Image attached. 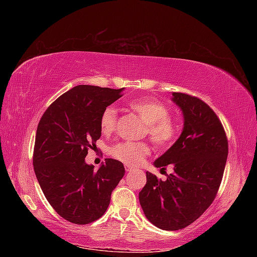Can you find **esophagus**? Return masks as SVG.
<instances>
[{
  "label": "esophagus",
  "instance_id": "34e87169",
  "mask_svg": "<svg viewBox=\"0 0 257 257\" xmlns=\"http://www.w3.org/2000/svg\"><path fill=\"white\" fill-rule=\"evenodd\" d=\"M124 169H125V171H133L134 170V167H130V166H128V165H125L124 166Z\"/></svg>",
  "mask_w": 257,
  "mask_h": 257
}]
</instances>
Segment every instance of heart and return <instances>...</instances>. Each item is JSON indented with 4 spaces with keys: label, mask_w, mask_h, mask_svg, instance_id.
Instances as JSON below:
<instances>
[{
    "label": "heart",
    "mask_w": 257,
    "mask_h": 257,
    "mask_svg": "<svg viewBox=\"0 0 257 257\" xmlns=\"http://www.w3.org/2000/svg\"><path fill=\"white\" fill-rule=\"evenodd\" d=\"M129 106L146 122V134L158 148L165 149L173 144L178 135V124L169 117L168 108L163 103L150 98H139L130 101ZM99 123L102 133L113 132L117 123V113L113 107L103 109ZM149 152L150 148L146 143L122 141L110 148L111 157L129 166L138 165Z\"/></svg>",
    "instance_id": "b5f03b06"
}]
</instances>
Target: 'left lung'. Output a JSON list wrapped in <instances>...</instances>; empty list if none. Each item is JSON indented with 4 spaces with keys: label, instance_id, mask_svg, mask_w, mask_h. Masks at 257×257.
<instances>
[{
    "label": "left lung",
    "instance_id": "8db88e82",
    "mask_svg": "<svg viewBox=\"0 0 257 257\" xmlns=\"http://www.w3.org/2000/svg\"><path fill=\"white\" fill-rule=\"evenodd\" d=\"M184 123L179 139L155 161L156 168L173 166L167 180L147 173L139 192L147 219L161 230L177 231L190 225L211 205L220 188L228 144L219 117L198 97L173 92Z\"/></svg>",
    "mask_w": 257,
    "mask_h": 257
}]
</instances>
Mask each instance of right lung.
<instances>
[{"label":"right lung","instance_id":"1","mask_svg":"<svg viewBox=\"0 0 257 257\" xmlns=\"http://www.w3.org/2000/svg\"><path fill=\"white\" fill-rule=\"evenodd\" d=\"M122 90L76 86L58 97L38 122L33 154L36 178L53 209L74 224L101 217L124 176L118 160L106 159L97 171L85 162L88 149L96 148L101 136L102 110L119 99Z\"/></svg>","mask_w":257,"mask_h":257}]
</instances>
